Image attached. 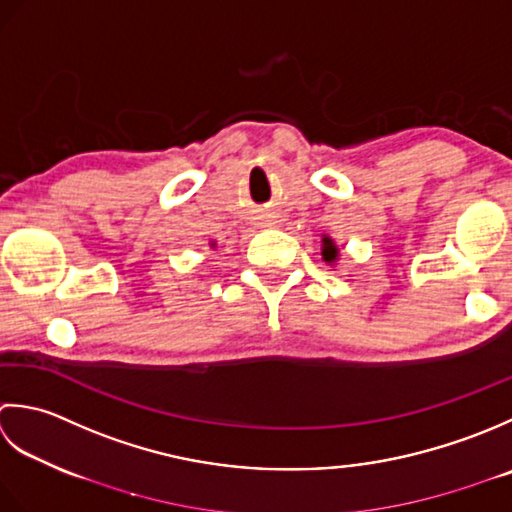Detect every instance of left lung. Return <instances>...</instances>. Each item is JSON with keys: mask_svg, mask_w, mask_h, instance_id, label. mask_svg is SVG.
<instances>
[{"mask_svg": "<svg viewBox=\"0 0 512 512\" xmlns=\"http://www.w3.org/2000/svg\"><path fill=\"white\" fill-rule=\"evenodd\" d=\"M325 249H322V256H325V260L327 263H331V260H336V256H338V249H336V245L331 243V238H325Z\"/></svg>", "mask_w": 512, "mask_h": 512, "instance_id": "1", "label": "left lung"}]
</instances>
